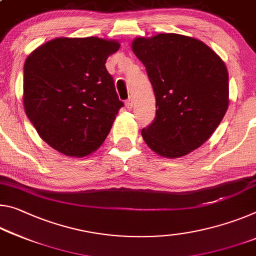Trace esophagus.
<instances>
[{
  "label": "esophagus",
  "instance_id": "obj_1",
  "mask_svg": "<svg viewBox=\"0 0 256 256\" xmlns=\"http://www.w3.org/2000/svg\"><path fill=\"white\" fill-rule=\"evenodd\" d=\"M125 106H126L128 109H132V107H133V100H132V98H128L126 101H125Z\"/></svg>",
  "mask_w": 256,
  "mask_h": 256
}]
</instances>
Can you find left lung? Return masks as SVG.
<instances>
[{"mask_svg":"<svg viewBox=\"0 0 256 256\" xmlns=\"http://www.w3.org/2000/svg\"><path fill=\"white\" fill-rule=\"evenodd\" d=\"M132 50L144 64L156 96V117L141 134L158 155L184 156L208 141L229 104L224 62L202 40L180 34L136 38Z\"/></svg>","mask_w":256,"mask_h":256,"instance_id":"1","label":"left lung"}]
</instances>
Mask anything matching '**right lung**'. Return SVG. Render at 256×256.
Instances as JSON below:
<instances>
[{
  "label": "right lung",
  "mask_w": 256,
  "mask_h": 256,
  "mask_svg": "<svg viewBox=\"0 0 256 256\" xmlns=\"http://www.w3.org/2000/svg\"><path fill=\"white\" fill-rule=\"evenodd\" d=\"M120 43L99 38H59L38 46L24 66V107L40 136L70 157L96 152L124 104L107 58Z\"/></svg>",
  "instance_id": "add662e5"
}]
</instances>
